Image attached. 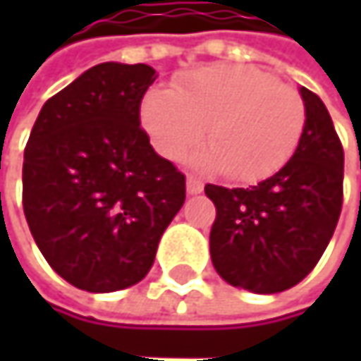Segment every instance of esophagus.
Listing matches in <instances>:
<instances>
[{
	"label": "esophagus",
	"mask_w": 361,
	"mask_h": 361,
	"mask_svg": "<svg viewBox=\"0 0 361 361\" xmlns=\"http://www.w3.org/2000/svg\"><path fill=\"white\" fill-rule=\"evenodd\" d=\"M185 188H188V194H200L202 192V181L198 178H188Z\"/></svg>",
	"instance_id": "1"
}]
</instances>
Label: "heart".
Returning <instances> with one entry per match:
<instances>
[{
  "mask_svg": "<svg viewBox=\"0 0 361 361\" xmlns=\"http://www.w3.org/2000/svg\"><path fill=\"white\" fill-rule=\"evenodd\" d=\"M142 118L167 159H183L207 129L211 150L196 159L198 165L221 167L230 180L255 181L295 154L305 129V102L259 68L219 64L188 75L176 92L152 90Z\"/></svg>",
  "mask_w": 361,
  "mask_h": 361,
  "instance_id": "b5f03b06",
  "label": "heart"
}]
</instances>
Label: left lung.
Returning a JSON list of instances; mask_svg holds the SVG:
<instances>
[{"instance_id": "8db88e82", "label": "left lung", "mask_w": 361, "mask_h": 361, "mask_svg": "<svg viewBox=\"0 0 361 361\" xmlns=\"http://www.w3.org/2000/svg\"><path fill=\"white\" fill-rule=\"evenodd\" d=\"M305 129L290 161L251 188L204 185L215 204L211 259L232 286L271 295L299 284L326 251L343 207V146L324 102L301 87Z\"/></svg>"}]
</instances>
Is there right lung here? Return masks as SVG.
Returning <instances> with one entry per match:
<instances>
[{"label": "right lung", "instance_id": "right-lung-1", "mask_svg": "<svg viewBox=\"0 0 361 361\" xmlns=\"http://www.w3.org/2000/svg\"><path fill=\"white\" fill-rule=\"evenodd\" d=\"M148 64L104 62L51 96L31 129L23 207L51 269L87 293L137 284L185 200V176L140 125Z\"/></svg>", "mask_w": 361, "mask_h": 361}]
</instances>
